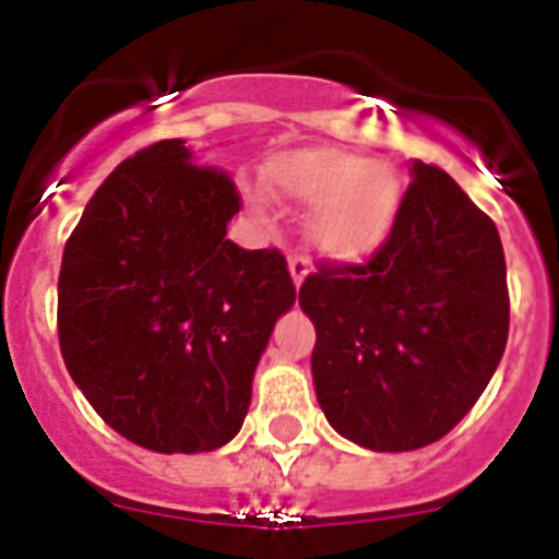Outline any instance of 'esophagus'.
I'll return each mask as SVG.
<instances>
[{"instance_id": "1", "label": "esophagus", "mask_w": 559, "mask_h": 559, "mask_svg": "<svg viewBox=\"0 0 559 559\" xmlns=\"http://www.w3.org/2000/svg\"><path fill=\"white\" fill-rule=\"evenodd\" d=\"M288 271H292V280L294 285H300L309 274V257H302V253H292L288 257Z\"/></svg>"}]
</instances>
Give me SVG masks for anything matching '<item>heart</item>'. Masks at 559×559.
Wrapping results in <instances>:
<instances>
[{
    "instance_id": "1",
    "label": "heart",
    "mask_w": 559,
    "mask_h": 559,
    "mask_svg": "<svg viewBox=\"0 0 559 559\" xmlns=\"http://www.w3.org/2000/svg\"><path fill=\"white\" fill-rule=\"evenodd\" d=\"M265 183L283 201L314 203L311 245L338 262L370 257L388 239L402 201L400 175L388 163L326 145L271 157Z\"/></svg>"
}]
</instances>
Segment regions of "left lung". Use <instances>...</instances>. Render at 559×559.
Segmentation results:
<instances>
[{
    "label": "left lung",
    "mask_w": 559,
    "mask_h": 559,
    "mask_svg": "<svg viewBox=\"0 0 559 559\" xmlns=\"http://www.w3.org/2000/svg\"><path fill=\"white\" fill-rule=\"evenodd\" d=\"M388 239L300 285L311 376L332 428L376 452L435 443L496 373L510 326L496 224L443 168L414 163Z\"/></svg>",
    "instance_id": "obj_1"
}]
</instances>
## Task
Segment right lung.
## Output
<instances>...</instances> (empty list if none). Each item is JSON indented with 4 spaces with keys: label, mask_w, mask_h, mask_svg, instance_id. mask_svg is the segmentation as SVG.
<instances>
[{
    "label": "right lung",
    "mask_w": 559,
    "mask_h": 559,
    "mask_svg": "<svg viewBox=\"0 0 559 559\" xmlns=\"http://www.w3.org/2000/svg\"><path fill=\"white\" fill-rule=\"evenodd\" d=\"M227 171L159 140L116 166L67 239L58 338L95 414L151 452H212L245 423L250 384L297 288L276 248L227 239Z\"/></svg>",
    "instance_id": "obj_1"
}]
</instances>
